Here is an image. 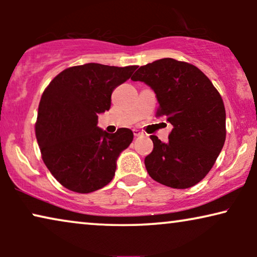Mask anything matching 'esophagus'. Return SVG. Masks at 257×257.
I'll return each instance as SVG.
<instances>
[{"instance_id": "esophagus-1", "label": "esophagus", "mask_w": 257, "mask_h": 257, "mask_svg": "<svg viewBox=\"0 0 257 257\" xmlns=\"http://www.w3.org/2000/svg\"><path fill=\"white\" fill-rule=\"evenodd\" d=\"M133 135H135V137H140V136H142V135H143V133H142V132H140V131H139V130H137V128H135V130H133Z\"/></svg>"}]
</instances>
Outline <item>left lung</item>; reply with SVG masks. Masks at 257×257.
<instances>
[{
    "label": "left lung",
    "mask_w": 257,
    "mask_h": 257,
    "mask_svg": "<svg viewBox=\"0 0 257 257\" xmlns=\"http://www.w3.org/2000/svg\"><path fill=\"white\" fill-rule=\"evenodd\" d=\"M156 93L158 115L173 125L168 142L151 136L145 158L150 177L172 188H189L215 164L226 140V110L220 93L201 70L173 58L140 66L131 77Z\"/></svg>",
    "instance_id": "1"
}]
</instances>
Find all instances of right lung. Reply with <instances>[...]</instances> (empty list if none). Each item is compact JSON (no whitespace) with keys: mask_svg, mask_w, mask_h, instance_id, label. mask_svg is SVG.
<instances>
[{"mask_svg":"<svg viewBox=\"0 0 257 257\" xmlns=\"http://www.w3.org/2000/svg\"><path fill=\"white\" fill-rule=\"evenodd\" d=\"M137 65L87 63L58 73L42 94L35 132L42 159L59 184L76 193H91L114 177L117 159L133 140L130 128L107 133L98 114L110 110L111 94Z\"/></svg>","mask_w":257,"mask_h":257,"instance_id":"obj_1","label":"right lung"}]
</instances>
